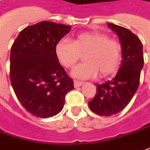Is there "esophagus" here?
Masks as SVG:
<instances>
[{"instance_id": "obj_1", "label": "esophagus", "mask_w": 150, "mask_h": 150, "mask_svg": "<svg viewBox=\"0 0 150 150\" xmlns=\"http://www.w3.org/2000/svg\"><path fill=\"white\" fill-rule=\"evenodd\" d=\"M82 84H83V82H82V81H77V80H74V86H75V87H79V86H81Z\"/></svg>"}]
</instances>
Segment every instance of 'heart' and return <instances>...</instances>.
<instances>
[{"label": "heart", "instance_id": "1", "mask_svg": "<svg viewBox=\"0 0 150 150\" xmlns=\"http://www.w3.org/2000/svg\"><path fill=\"white\" fill-rule=\"evenodd\" d=\"M122 45L119 41L109 38L100 33H84L77 35L71 42L60 41L55 45V55L66 69H72L82 55L85 63L73 69V76L88 79L97 76L112 74L116 71L122 59Z\"/></svg>", "mask_w": 150, "mask_h": 150}]
</instances>
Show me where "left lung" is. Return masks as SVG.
<instances>
[{"label":"left lung","mask_w":150,"mask_h":150,"mask_svg":"<svg viewBox=\"0 0 150 150\" xmlns=\"http://www.w3.org/2000/svg\"><path fill=\"white\" fill-rule=\"evenodd\" d=\"M120 40L122 61L116 76L103 84H96V94L88 102L91 110L100 116H111L122 111L132 100L140 84L144 66L143 45L130 30L108 23Z\"/></svg>","instance_id":"1"}]
</instances>
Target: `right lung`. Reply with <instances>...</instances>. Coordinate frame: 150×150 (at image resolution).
<instances>
[{"label":"right lung","mask_w":150,"mask_h":150,"mask_svg":"<svg viewBox=\"0 0 150 150\" xmlns=\"http://www.w3.org/2000/svg\"><path fill=\"white\" fill-rule=\"evenodd\" d=\"M71 27L50 21L28 26L10 50V78L23 107L32 115L46 118L64 107L73 81L55 55V45Z\"/></svg>","instance_id":"add662e5"}]
</instances>
